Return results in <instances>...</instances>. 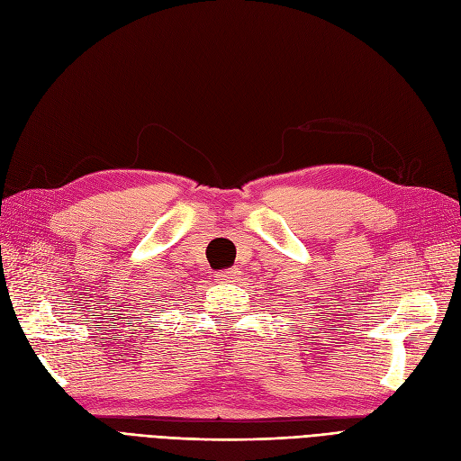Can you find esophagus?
I'll use <instances>...</instances> for the list:
<instances>
[{"mask_svg": "<svg viewBox=\"0 0 461 461\" xmlns=\"http://www.w3.org/2000/svg\"><path fill=\"white\" fill-rule=\"evenodd\" d=\"M217 281L219 283H230V285H234V283H239V271L236 269H225V271H217Z\"/></svg>", "mask_w": 461, "mask_h": 461, "instance_id": "obj_1", "label": "esophagus"}]
</instances>
